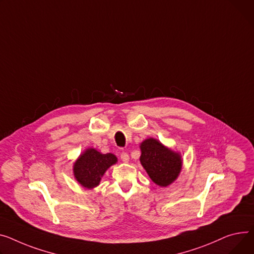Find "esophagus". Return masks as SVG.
<instances>
[{"label": "esophagus", "mask_w": 254, "mask_h": 254, "mask_svg": "<svg viewBox=\"0 0 254 254\" xmlns=\"http://www.w3.org/2000/svg\"><path fill=\"white\" fill-rule=\"evenodd\" d=\"M121 158L124 162H128V160H129V156L127 152H123V153L121 154Z\"/></svg>", "instance_id": "34e87169"}]
</instances>
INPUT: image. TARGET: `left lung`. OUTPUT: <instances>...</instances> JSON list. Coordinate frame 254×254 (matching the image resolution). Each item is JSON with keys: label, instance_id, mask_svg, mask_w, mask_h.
Returning a JSON list of instances; mask_svg holds the SVG:
<instances>
[{"label": "left lung", "instance_id": "left-lung-1", "mask_svg": "<svg viewBox=\"0 0 254 254\" xmlns=\"http://www.w3.org/2000/svg\"><path fill=\"white\" fill-rule=\"evenodd\" d=\"M140 148L141 164L156 185L167 187L177 180L183 165L180 153L165 147L153 138L143 141Z\"/></svg>", "mask_w": 254, "mask_h": 254}]
</instances>
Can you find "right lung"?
<instances>
[{
    "label": "right lung",
    "instance_id": "add662e5",
    "mask_svg": "<svg viewBox=\"0 0 254 254\" xmlns=\"http://www.w3.org/2000/svg\"><path fill=\"white\" fill-rule=\"evenodd\" d=\"M117 162V157L111 153L102 154L94 148L82 152L73 164L75 180L87 189H93L100 184L108 168Z\"/></svg>",
    "mask_w": 254,
    "mask_h": 254
}]
</instances>
